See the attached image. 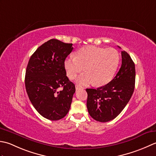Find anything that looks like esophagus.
Instances as JSON below:
<instances>
[{
	"instance_id": "obj_1",
	"label": "esophagus",
	"mask_w": 156,
	"mask_h": 156,
	"mask_svg": "<svg viewBox=\"0 0 156 156\" xmlns=\"http://www.w3.org/2000/svg\"><path fill=\"white\" fill-rule=\"evenodd\" d=\"M75 89H76V90H83V87H81V86H79V85H75Z\"/></svg>"
}]
</instances>
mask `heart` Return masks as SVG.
Masks as SVG:
<instances>
[{
  "instance_id": "obj_1",
  "label": "heart",
  "mask_w": 156,
  "mask_h": 156,
  "mask_svg": "<svg viewBox=\"0 0 156 156\" xmlns=\"http://www.w3.org/2000/svg\"><path fill=\"white\" fill-rule=\"evenodd\" d=\"M120 60L119 54L112 48L87 46L76 52L75 57L70 56L65 61V68L68 77L74 79L78 73L85 70L77 79L80 85L94 83L101 86L109 83L115 74Z\"/></svg>"
}]
</instances>
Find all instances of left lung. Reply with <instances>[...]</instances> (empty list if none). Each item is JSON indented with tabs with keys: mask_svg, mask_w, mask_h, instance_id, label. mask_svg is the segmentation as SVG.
Wrapping results in <instances>:
<instances>
[{
	"mask_svg": "<svg viewBox=\"0 0 156 156\" xmlns=\"http://www.w3.org/2000/svg\"><path fill=\"white\" fill-rule=\"evenodd\" d=\"M121 56V66L112 81L97 89H86L88 112L97 121L106 122L115 119L134 91L135 63L126 52L122 51Z\"/></svg>",
	"mask_w": 156,
	"mask_h": 156,
	"instance_id": "left-lung-1",
	"label": "left lung"
}]
</instances>
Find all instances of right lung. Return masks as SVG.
<instances>
[{"label": "right lung", "mask_w": 156, "mask_h": 156, "mask_svg": "<svg viewBox=\"0 0 156 156\" xmlns=\"http://www.w3.org/2000/svg\"><path fill=\"white\" fill-rule=\"evenodd\" d=\"M72 45L50 40L37 48L27 66L25 84L28 97L38 113L50 120L66 115L75 92L65 68Z\"/></svg>", "instance_id": "1"}]
</instances>
